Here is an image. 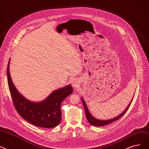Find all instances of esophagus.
Returning <instances> with one entry per match:
<instances>
[{
	"instance_id": "esophagus-1",
	"label": "esophagus",
	"mask_w": 149,
	"mask_h": 149,
	"mask_svg": "<svg viewBox=\"0 0 149 149\" xmlns=\"http://www.w3.org/2000/svg\"><path fill=\"white\" fill-rule=\"evenodd\" d=\"M72 86H73L74 87H77V81H76V80H73V81H72Z\"/></svg>"
}]
</instances>
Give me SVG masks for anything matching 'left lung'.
<instances>
[{"label":"left lung","mask_w":149,"mask_h":149,"mask_svg":"<svg viewBox=\"0 0 149 149\" xmlns=\"http://www.w3.org/2000/svg\"><path fill=\"white\" fill-rule=\"evenodd\" d=\"M81 100H82V102L83 103V105H84V109H85V111H86V117H87V121L89 122V123H90L91 125H93L94 126H104V125H107V124H109L113 122H114L115 121H116V120L119 119L120 118H121L125 113V112L128 110L130 105H131V103L133 101V99L132 100L131 102H130V104H129V105L127 106V107L125 109V110L121 113V115H119V116H118L116 118H112V119H107V120H100V119H97L96 118H95V117H93V116H92L91 115V113H90L87 105H86V102H85L84 99L82 97H81Z\"/></svg>","instance_id":"8db88e82"}]
</instances>
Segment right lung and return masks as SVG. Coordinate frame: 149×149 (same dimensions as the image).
<instances>
[{
    "instance_id": "right-lung-1",
    "label": "right lung",
    "mask_w": 149,
    "mask_h": 149,
    "mask_svg": "<svg viewBox=\"0 0 149 149\" xmlns=\"http://www.w3.org/2000/svg\"><path fill=\"white\" fill-rule=\"evenodd\" d=\"M10 61L7 66V79L13 102L19 114L28 123L38 127L50 129L57 126L61 121V104L73 93L72 87L68 85L56 90L43 101H30L14 86L10 74Z\"/></svg>"
}]
</instances>
